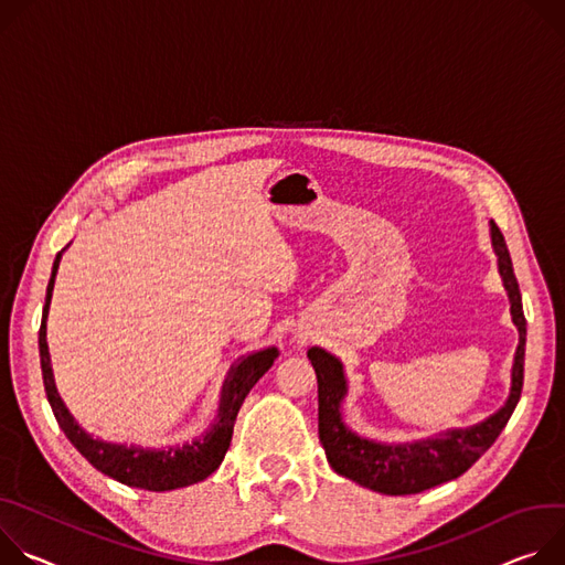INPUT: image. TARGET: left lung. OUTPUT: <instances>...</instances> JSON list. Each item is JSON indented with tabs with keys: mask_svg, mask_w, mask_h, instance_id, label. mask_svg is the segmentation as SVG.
<instances>
[{
	"mask_svg": "<svg viewBox=\"0 0 565 565\" xmlns=\"http://www.w3.org/2000/svg\"><path fill=\"white\" fill-rule=\"evenodd\" d=\"M491 239L500 276H503L510 294L512 321L519 328V348L512 365V391L505 406L471 428L447 430L440 437L415 445L388 447L361 440L359 435L345 428L341 419V402L345 397L341 361L321 348H311L307 356L319 377V437L337 473L388 495L419 493L462 476L495 443L500 430L510 422L523 391L527 323L510 250L495 224H491Z\"/></svg>",
	"mask_w": 565,
	"mask_h": 565,
	"instance_id": "8db88e82",
	"label": "left lung"
}]
</instances>
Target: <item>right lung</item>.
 <instances>
[{
	"mask_svg": "<svg viewBox=\"0 0 565 565\" xmlns=\"http://www.w3.org/2000/svg\"><path fill=\"white\" fill-rule=\"evenodd\" d=\"M60 254L55 256L53 271L49 278L46 287V302L42 311V326H40V363H42V380H44V391L49 397V404L53 408V415L60 424V428L65 430L70 437V443L105 476L146 491H170L179 487H188L193 482H200L209 478L224 460L228 447H231V437H233V426L235 417L239 413V406L248 391L258 384L263 374L274 365L278 350L267 348L260 352H254L244 356L228 374V380L222 391V404H220V415L213 428L200 437L195 443H188L183 447L174 449H163V451H143L135 447H122V445H109L94 440L92 435H87L70 415L65 404L60 402L55 384H53V374H51V363H49V348H46V311H49V300H51V289H53V278L57 271Z\"/></svg>",
	"mask_w": 565,
	"mask_h": 565,
	"instance_id": "right-lung-1",
	"label": "right lung"
}]
</instances>
